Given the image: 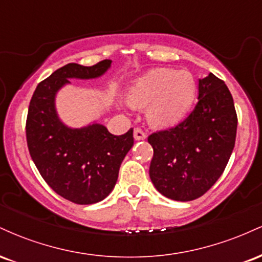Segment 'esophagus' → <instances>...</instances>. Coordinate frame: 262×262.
<instances>
[{
	"mask_svg": "<svg viewBox=\"0 0 262 262\" xmlns=\"http://www.w3.org/2000/svg\"><path fill=\"white\" fill-rule=\"evenodd\" d=\"M146 138V133L141 128L134 129V139L135 140H144Z\"/></svg>",
	"mask_w": 262,
	"mask_h": 262,
	"instance_id": "34e87169",
	"label": "esophagus"
}]
</instances>
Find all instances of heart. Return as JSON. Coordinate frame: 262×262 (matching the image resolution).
Instances as JSON below:
<instances>
[{
	"instance_id": "obj_1",
	"label": "heart",
	"mask_w": 262,
	"mask_h": 262,
	"mask_svg": "<svg viewBox=\"0 0 262 262\" xmlns=\"http://www.w3.org/2000/svg\"><path fill=\"white\" fill-rule=\"evenodd\" d=\"M196 92V80L189 71L158 68L134 81L129 89V101L137 107L149 104V122L154 127L167 128L187 116Z\"/></svg>"
}]
</instances>
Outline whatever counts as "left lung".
<instances>
[{"instance_id": "8db88e82", "label": "left lung", "mask_w": 262, "mask_h": 262, "mask_svg": "<svg viewBox=\"0 0 262 262\" xmlns=\"http://www.w3.org/2000/svg\"><path fill=\"white\" fill-rule=\"evenodd\" d=\"M237 117L223 80L209 74L198 82L194 110L176 127L150 134L149 175L155 188L181 202L203 196L217 182L235 145Z\"/></svg>"}]
</instances>
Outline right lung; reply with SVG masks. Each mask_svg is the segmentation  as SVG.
I'll use <instances>...</instances> for the list:
<instances>
[{
    "label": "right lung",
    "instance_id": "obj_1",
    "mask_svg": "<svg viewBox=\"0 0 262 262\" xmlns=\"http://www.w3.org/2000/svg\"><path fill=\"white\" fill-rule=\"evenodd\" d=\"M111 62L62 66L39 83L29 103L26 135L32 160L59 196L76 204L97 203L112 192L123 159L134 144L133 129L118 137L98 123L66 127L56 113L55 96L70 83L69 79L100 77Z\"/></svg>",
    "mask_w": 262,
    "mask_h": 262
}]
</instances>
